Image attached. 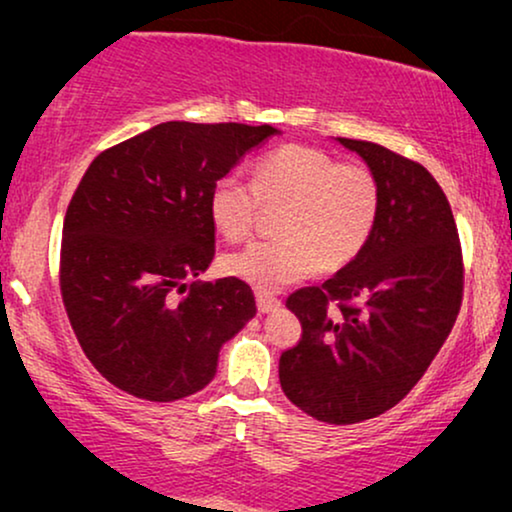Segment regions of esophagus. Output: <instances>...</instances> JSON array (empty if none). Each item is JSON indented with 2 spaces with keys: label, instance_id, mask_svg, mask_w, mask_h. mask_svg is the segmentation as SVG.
Masks as SVG:
<instances>
[{
  "label": "esophagus",
  "instance_id": "34e87169",
  "mask_svg": "<svg viewBox=\"0 0 512 512\" xmlns=\"http://www.w3.org/2000/svg\"><path fill=\"white\" fill-rule=\"evenodd\" d=\"M256 305H258V312H263V314H268V312H275L279 305V300L275 298V296H270V293H256Z\"/></svg>",
  "mask_w": 512,
  "mask_h": 512
}]
</instances>
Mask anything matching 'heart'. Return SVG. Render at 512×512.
Returning <instances> with one entry per match:
<instances>
[{
  "instance_id": "obj_1",
  "label": "heart",
  "mask_w": 512,
  "mask_h": 512,
  "mask_svg": "<svg viewBox=\"0 0 512 512\" xmlns=\"http://www.w3.org/2000/svg\"><path fill=\"white\" fill-rule=\"evenodd\" d=\"M284 205L279 240H258L223 258V272L258 291H279L317 272L345 268L366 249L380 219L375 172L340 163L317 146L286 144L254 165V184L223 174L209 191V216L230 242L254 228L258 209Z\"/></svg>"
}]
</instances>
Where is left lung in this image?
<instances>
[{"mask_svg":"<svg viewBox=\"0 0 512 512\" xmlns=\"http://www.w3.org/2000/svg\"><path fill=\"white\" fill-rule=\"evenodd\" d=\"M338 142L380 181V219L352 263L286 300L303 338L279 359V382L319 422L356 424L422 380L457 321L464 263L450 202L426 167L373 142Z\"/></svg>","mask_w":512,"mask_h":512,"instance_id":"left-lung-1","label":"left lung"}]
</instances>
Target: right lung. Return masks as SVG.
Here are the masks:
<instances>
[{
	"label": "right lung",
	"mask_w": 512,
	"mask_h": 512,
	"mask_svg": "<svg viewBox=\"0 0 512 512\" xmlns=\"http://www.w3.org/2000/svg\"><path fill=\"white\" fill-rule=\"evenodd\" d=\"M272 135V125L167 121L83 174L62 226L60 291L114 387L156 403L205 389L223 342L256 314L249 284L195 277L214 258V181Z\"/></svg>",
	"instance_id": "1"
}]
</instances>
